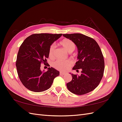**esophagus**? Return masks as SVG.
Instances as JSON below:
<instances>
[{
    "mask_svg": "<svg viewBox=\"0 0 122 122\" xmlns=\"http://www.w3.org/2000/svg\"><path fill=\"white\" fill-rule=\"evenodd\" d=\"M66 73L65 72H60V75H65L66 74Z\"/></svg>",
    "mask_w": 122,
    "mask_h": 122,
    "instance_id": "34e87169",
    "label": "esophagus"
}]
</instances>
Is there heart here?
Masks as SVG:
<instances>
[{
    "label": "heart",
    "instance_id": "heart-1",
    "mask_svg": "<svg viewBox=\"0 0 122 122\" xmlns=\"http://www.w3.org/2000/svg\"><path fill=\"white\" fill-rule=\"evenodd\" d=\"M60 44L69 53L72 52L76 48L75 43L72 41L68 39H64L61 40L60 42ZM54 51L55 47L54 45H51L49 50V55L50 57L52 58L54 56ZM72 65V62L70 60L66 61H57L54 63L53 66L57 70H60V71H65L68 69Z\"/></svg>",
    "mask_w": 122,
    "mask_h": 122
}]
</instances>
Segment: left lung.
I'll return each instance as SVG.
<instances>
[{
	"mask_svg": "<svg viewBox=\"0 0 122 122\" xmlns=\"http://www.w3.org/2000/svg\"><path fill=\"white\" fill-rule=\"evenodd\" d=\"M62 36L72 41L78 49V61L73 69H82L81 75L71 74L72 79L67 83L68 89L76 95L87 94L98 86L104 74V61L100 48L94 39L82 34Z\"/></svg>",
	"mask_w": 122,
	"mask_h": 122,
	"instance_id": "8db88e82",
	"label": "left lung"
}]
</instances>
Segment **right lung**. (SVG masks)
Segmentation results:
<instances>
[{"label": "right lung", "mask_w": 122, "mask_h": 122, "mask_svg": "<svg viewBox=\"0 0 122 122\" xmlns=\"http://www.w3.org/2000/svg\"><path fill=\"white\" fill-rule=\"evenodd\" d=\"M62 36L60 34H36L29 36L21 44L16 62L17 73L23 86L35 92L45 91L51 87L60 72L51 67L47 71L41 70L45 64L52 44Z\"/></svg>", "instance_id": "1"}]
</instances>
